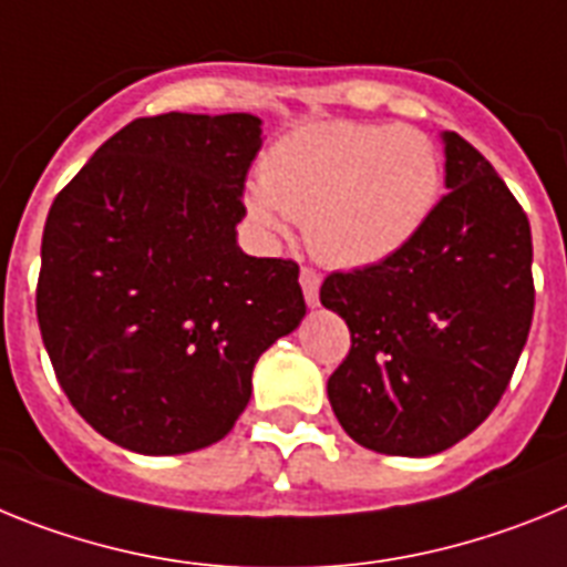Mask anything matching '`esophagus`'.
<instances>
[{
	"instance_id": "34e87169",
	"label": "esophagus",
	"mask_w": 567,
	"mask_h": 567,
	"mask_svg": "<svg viewBox=\"0 0 567 567\" xmlns=\"http://www.w3.org/2000/svg\"><path fill=\"white\" fill-rule=\"evenodd\" d=\"M299 285H302V293H305V302L317 308L319 305V285H322V277H319L313 268H302L299 274Z\"/></svg>"
}]
</instances>
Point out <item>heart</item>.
<instances>
[{
	"instance_id": "heart-1",
	"label": "heart",
	"mask_w": 567,
	"mask_h": 567,
	"mask_svg": "<svg viewBox=\"0 0 567 567\" xmlns=\"http://www.w3.org/2000/svg\"><path fill=\"white\" fill-rule=\"evenodd\" d=\"M245 196L268 234L305 223L308 245L339 268H371L425 228L442 190L431 136L385 122H311L268 147Z\"/></svg>"
}]
</instances>
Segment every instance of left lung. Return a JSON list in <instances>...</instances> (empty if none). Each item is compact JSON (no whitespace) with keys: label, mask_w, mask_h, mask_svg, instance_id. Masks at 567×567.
I'll return each instance as SVG.
<instances>
[{"label":"left lung","mask_w":567,"mask_h":567,"mask_svg":"<svg viewBox=\"0 0 567 567\" xmlns=\"http://www.w3.org/2000/svg\"><path fill=\"white\" fill-rule=\"evenodd\" d=\"M442 142L447 194L425 228L319 290L351 331L328 400L344 433L377 454L431 456L476 431L534 319L528 216L471 142L454 131Z\"/></svg>","instance_id":"left-lung-1"}]
</instances>
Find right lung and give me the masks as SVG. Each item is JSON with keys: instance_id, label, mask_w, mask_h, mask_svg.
I'll list each match as a JSON object with an SVG mask.
<instances>
[{"instance_id": "add662e5", "label": "right lung", "mask_w": 567, "mask_h": 567, "mask_svg": "<svg viewBox=\"0 0 567 567\" xmlns=\"http://www.w3.org/2000/svg\"><path fill=\"white\" fill-rule=\"evenodd\" d=\"M250 113L125 125L59 190L37 317L59 385L105 440L147 456L219 442L256 359L305 317L299 265L236 245Z\"/></svg>"}]
</instances>
